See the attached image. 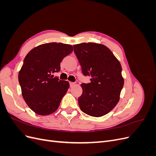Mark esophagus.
Returning <instances> with one entry per match:
<instances>
[{
	"label": "esophagus",
	"instance_id": "1",
	"mask_svg": "<svg viewBox=\"0 0 156 156\" xmlns=\"http://www.w3.org/2000/svg\"><path fill=\"white\" fill-rule=\"evenodd\" d=\"M69 85H70L71 87H73L75 85V83H73V82H69Z\"/></svg>",
	"mask_w": 156,
	"mask_h": 156
}]
</instances>
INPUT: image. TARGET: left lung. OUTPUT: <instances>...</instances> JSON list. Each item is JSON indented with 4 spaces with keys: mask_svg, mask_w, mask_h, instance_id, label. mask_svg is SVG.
Segmentation results:
<instances>
[{
    "mask_svg": "<svg viewBox=\"0 0 156 156\" xmlns=\"http://www.w3.org/2000/svg\"><path fill=\"white\" fill-rule=\"evenodd\" d=\"M73 48L83 75L92 77L90 83L81 84L79 107L90 116H104L119 101L124 83L122 66L104 45L88 42L73 45Z\"/></svg>",
    "mask_w": 156,
    "mask_h": 156,
    "instance_id": "1",
    "label": "left lung"
}]
</instances>
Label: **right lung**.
I'll use <instances>...</instances> for the list:
<instances>
[{"instance_id":"obj_1","label":"right lung","mask_w":156,"mask_h":156,"mask_svg":"<svg viewBox=\"0 0 156 156\" xmlns=\"http://www.w3.org/2000/svg\"><path fill=\"white\" fill-rule=\"evenodd\" d=\"M72 51V45L52 42L36 47L26 55L18 79L23 99L36 114L48 115L57 110L69 84L51 74L59 72L61 61Z\"/></svg>"}]
</instances>
